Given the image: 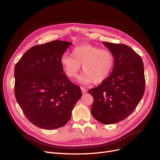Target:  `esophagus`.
I'll use <instances>...</instances> for the list:
<instances>
[{"mask_svg":"<svg viewBox=\"0 0 160 160\" xmlns=\"http://www.w3.org/2000/svg\"><path fill=\"white\" fill-rule=\"evenodd\" d=\"M80 89H81V91H82V92L83 93H85L87 92V90L86 89V88H83V87H81Z\"/></svg>","mask_w":160,"mask_h":160,"instance_id":"34e87169","label":"esophagus"}]
</instances>
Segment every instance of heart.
I'll return each mask as SVG.
<instances>
[{
	"instance_id": "1",
	"label": "heart",
	"mask_w": 160,
	"mask_h": 160,
	"mask_svg": "<svg viewBox=\"0 0 160 160\" xmlns=\"http://www.w3.org/2000/svg\"><path fill=\"white\" fill-rule=\"evenodd\" d=\"M60 63L69 78L77 77L82 65L84 72L79 77V82L84 84H95L105 81L113 70L114 58L110 51L90 44L74 47L72 55L64 53Z\"/></svg>"
}]
</instances>
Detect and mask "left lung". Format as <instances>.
Masks as SVG:
<instances>
[{"mask_svg": "<svg viewBox=\"0 0 160 160\" xmlns=\"http://www.w3.org/2000/svg\"><path fill=\"white\" fill-rule=\"evenodd\" d=\"M114 58L112 73L100 86L89 89L93 97L92 114L104 124L126 119L139 103L144 93L142 58L127 45L103 42Z\"/></svg>", "mask_w": 160, "mask_h": 160, "instance_id": "1", "label": "left lung"}]
</instances>
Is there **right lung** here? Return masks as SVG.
Here are the masks:
<instances>
[{"label":"right lung","mask_w":160,"mask_h":160,"mask_svg":"<svg viewBox=\"0 0 160 160\" xmlns=\"http://www.w3.org/2000/svg\"><path fill=\"white\" fill-rule=\"evenodd\" d=\"M71 44L54 40L34 46L15 66L16 99L27 118L40 128L50 130L65 126L82 97L80 87L63 73L60 63Z\"/></svg>","instance_id":"right-lung-1"}]
</instances>
